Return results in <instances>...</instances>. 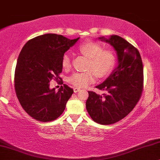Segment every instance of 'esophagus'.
I'll return each mask as SVG.
<instances>
[{"label": "esophagus", "instance_id": "34e87169", "mask_svg": "<svg viewBox=\"0 0 160 160\" xmlns=\"http://www.w3.org/2000/svg\"><path fill=\"white\" fill-rule=\"evenodd\" d=\"M73 90H74V92H78L80 91L81 89H80V88H74Z\"/></svg>", "mask_w": 160, "mask_h": 160}]
</instances>
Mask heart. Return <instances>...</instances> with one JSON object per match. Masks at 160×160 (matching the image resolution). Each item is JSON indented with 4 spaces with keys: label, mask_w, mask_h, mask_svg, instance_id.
I'll return each mask as SVG.
<instances>
[{
    "label": "heart",
    "mask_w": 160,
    "mask_h": 160,
    "mask_svg": "<svg viewBox=\"0 0 160 160\" xmlns=\"http://www.w3.org/2000/svg\"><path fill=\"white\" fill-rule=\"evenodd\" d=\"M78 50L89 58L87 70L84 72H75L68 78V82L77 88H85L96 81V76L102 78L108 76L113 70L116 57L112 51L103 50L98 43L87 40L79 45ZM62 66L64 70L71 68V60L68 54L63 56Z\"/></svg>",
    "instance_id": "obj_1"
}]
</instances>
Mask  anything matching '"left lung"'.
<instances>
[{
	"instance_id": "1",
	"label": "left lung",
	"mask_w": 160,
	"mask_h": 160,
	"mask_svg": "<svg viewBox=\"0 0 160 160\" xmlns=\"http://www.w3.org/2000/svg\"><path fill=\"white\" fill-rule=\"evenodd\" d=\"M109 43L117 52L118 67L96 88L102 95L88 91L86 108L94 122L111 125L128 116L139 102L143 90V64L138 50L118 35L99 38Z\"/></svg>"
}]
</instances>
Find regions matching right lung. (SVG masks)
<instances>
[{
    "label": "right lung",
    "mask_w": 160,
    "mask_h": 160,
    "mask_svg": "<svg viewBox=\"0 0 160 160\" xmlns=\"http://www.w3.org/2000/svg\"><path fill=\"white\" fill-rule=\"evenodd\" d=\"M78 39L56 34L39 35L27 41L20 52L15 71V92L23 109L37 121L58 118L73 93L67 84L58 92L50 90V82L62 79V57Z\"/></svg>",
    "instance_id": "right-lung-1"
}]
</instances>
